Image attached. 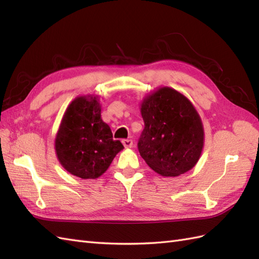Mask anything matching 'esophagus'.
<instances>
[{
  "label": "esophagus",
  "mask_w": 259,
  "mask_h": 259,
  "mask_svg": "<svg viewBox=\"0 0 259 259\" xmlns=\"http://www.w3.org/2000/svg\"><path fill=\"white\" fill-rule=\"evenodd\" d=\"M122 144H123V146L125 148H131V147L134 146V141L131 140V139H123L122 140Z\"/></svg>",
  "instance_id": "34e87169"
}]
</instances>
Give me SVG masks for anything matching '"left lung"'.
Returning <instances> with one entry per match:
<instances>
[{
  "instance_id": "8db88e82",
  "label": "left lung",
  "mask_w": 259,
  "mask_h": 259,
  "mask_svg": "<svg viewBox=\"0 0 259 259\" xmlns=\"http://www.w3.org/2000/svg\"><path fill=\"white\" fill-rule=\"evenodd\" d=\"M145 122L138 142L140 156L162 177H177L195 167L203 148V126L192 103L163 87L141 103Z\"/></svg>"
}]
</instances>
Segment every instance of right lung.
I'll list each match as a JSON object with an SVG mask.
<instances>
[{
    "label": "right lung",
    "instance_id": "1",
    "mask_svg": "<svg viewBox=\"0 0 259 259\" xmlns=\"http://www.w3.org/2000/svg\"><path fill=\"white\" fill-rule=\"evenodd\" d=\"M122 149L101 119L98 97H78L69 104L56 137L57 157L67 171L82 179H96Z\"/></svg>",
    "mask_w": 259,
    "mask_h": 259
}]
</instances>
